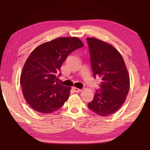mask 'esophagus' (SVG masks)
Masks as SVG:
<instances>
[{"label":"esophagus","mask_w":150,"mask_h":150,"mask_svg":"<svg viewBox=\"0 0 150 150\" xmlns=\"http://www.w3.org/2000/svg\"><path fill=\"white\" fill-rule=\"evenodd\" d=\"M72 89H73L74 91L75 92H76V93H79V92H81V91H82L81 89H79V88H76V87H72Z\"/></svg>","instance_id":"1"}]
</instances>
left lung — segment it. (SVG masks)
<instances>
[{
	"mask_svg": "<svg viewBox=\"0 0 150 150\" xmlns=\"http://www.w3.org/2000/svg\"><path fill=\"white\" fill-rule=\"evenodd\" d=\"M94 76L101 78L100 93L96 92L88 104L89 109L100 116L114 114L124 103L130 89V76L124 59L111 44L87 38Z\"/></svg>",
	"mask_w": 150,
	"mask_h": 150,
	"instance_id": "obj_1",
	"label": "left lung"
}]
</instances>
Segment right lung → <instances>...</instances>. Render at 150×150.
<instances>
[{"label":"right lung","instance_id":"add662e5","mask_svg":"<svg viewBox=\"0 0 150 150\" xmlns=\"http://www.w3.org/2000/svg\"><path fill=\"white\" fill-rule=\"evenodd\" d=\"M83 46L78 38L65 37L45 42L33 50L20 76L24 97L33 109L50 114L66 102L71 87L61 85L57 74L67 57Z\"/></svg>","mask_w":150,"mask_h":150}]
</instances>
